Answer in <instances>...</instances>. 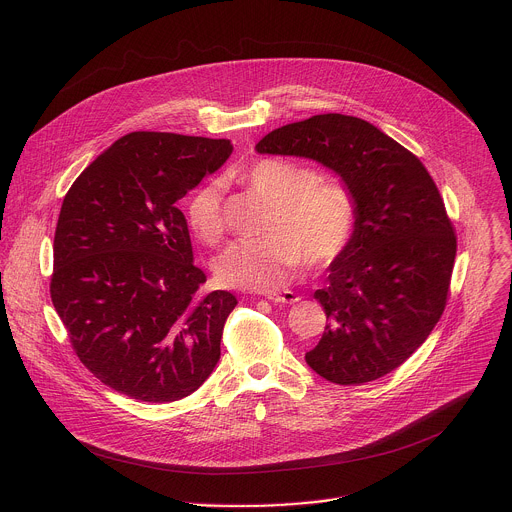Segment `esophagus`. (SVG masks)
Returning a JSON list of instances; mask_svg holds the SVG:
<instances>
[{
    "label": "esophagus",
    "instance_id": "obj_1",
    "mask_svg": "<svg viewBox=\"0 0 512 512\" xmlns=\"http://www.w3.org/2000/svg\"><path fill=\"white\" fill-rule=\"evenodd\" d=\"M266 297H268L270 301H274V303H295V301H299V295L292 292V290H284V292L278 293H266Z\"/></svg>",
    "mask_w": 512,
    "mask_h": 512
}]
</instances>
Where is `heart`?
<instances>
[{"label":"heart","mask_w":512,"mask_h":512,"mask_svg":"<svg viewBox=\"0 0 512 512\" xmlns=\"http://www.w3.org/2000/svg\"><path fill=\"white\" fill-rule=\"evenodd\" d=\"M242 181L274 203L276 213L268 238L236 240L220 252L215 272L224 286L278 290L292 280L303 256L313 266H325L347 248L357 207L345 185L317 179L313 169L286 159H260L242 173ZM187 222L201 240H219L224 222L215 183L191 195Z\"/></svg>","instance_id":"obj_1"}]
</instances>
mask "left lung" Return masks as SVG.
<instances>
[{
  "mask_svg": "<svg viewBox=\"0 0 512 512\" xmlns=\"http://www.w3.org/2000/svg\"><path fill=\"white\" fill-rule=\"evenodd\" d=\"M258 153L321 163L353 195L347 248L313 297L327 325L305 363L335 384H363L402 365L445 309L457 252L453 224L422 161L355 116L319 114L286 124Z\"/></svg>",
  "mask_w": 512,
  "mask_h": 512,
  "instance_id": "obj_1",
  "label": "left lung"
}]
</instances>
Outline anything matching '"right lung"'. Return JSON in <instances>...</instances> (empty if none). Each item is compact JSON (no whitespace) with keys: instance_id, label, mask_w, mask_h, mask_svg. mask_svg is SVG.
I'll return each mask as SVG.
<instances>
[{"instance_id":"1","label":"right lung","mask_w":512,"mask_h":512,"mask_svg":"<svg viewBox=\"0 0 512 512\" xmlns=\"http://www.w3.org/2000/svg\"><path fill=\"white\" fill-rule=\"evenodd\" d=\"M230 140L132 132L69 189L55 230L51 299L74 353L100 382L175 402L215 370L230 292L207 282L177 201L215 173Z\"/></svg>"}]
</instances>
